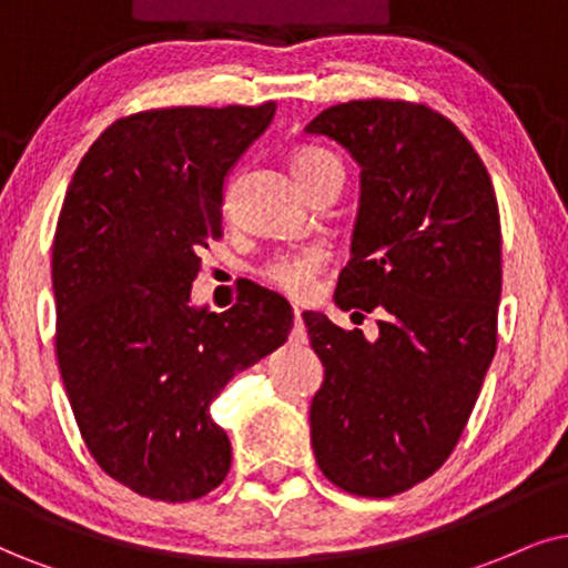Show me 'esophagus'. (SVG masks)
Listing matches in <instances>:
<instances>
[{
	"label": "esophagus",
	"instance_id": "esophagus-1",
	"mask_svg": "<svg viewBox=\"0 0 568 568\" xmlns=\"http://www.w3.org/2000/svg\"><path fill=\"white\" fill-rule=\"evenodd\" d=\"M293 322H296V329L304 327V322H301V308L293 306Z\"/></svg>",
	"mask_w": 568,
	"mask_h": 568
}]
</instances>
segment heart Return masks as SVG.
<instances>
[{
    "mask_svg": "<svg viewBox=\"0 0 568 568\" xmlns=\"http://www.w3.org/2000/svg\"><path fill=\"white\" fill-rule=\"evenodd\" d=\"M291 168L296 172L301 185L312 183L327 170H341V160L333 152L322 146H301L291 154ZM322 264H325V251L322 248H298V251H283V254L272 256L264 262L260 270L262 280L272 288L285 293L291 298H304L308 291L314 288V277L320 275Z\"/></svg>",
    "mask_w": 568,
    "mask_h": 568,
    "instance_id": "b5f03b06",
    "label": "heart"
}]
</instances>
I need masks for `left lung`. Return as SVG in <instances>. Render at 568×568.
<instances>
[{
    "instance_id": "1",
    "label": "left lung",
    "mask_w": 568,
    "mask_h": 568,
    "mask_svg": "<svg viewBox=\"0 0 568 568\" xmlns=\"http://www.w3.org/2000/svg\"><path fill=\"white\" fill-rule=\"evenodd\" d=\"M306 131L362 164L354 256L335 304L383 314L375 343L304 314L325 364L308 414L312 448L341 490L390 498L454 454L495 356L498 199L475 146L427 104L354 99Z\"/></svg>"
}]
</instances>
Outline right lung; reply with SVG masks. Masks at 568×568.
I'll use <instances>...</instances> for the list:
<instances>
[{
	"mask_svg": "<svg viewBox=\"0 0 568 568\" xmlns=\"http://www.w3.org/2000/svg\"><path fill=\"white\" fill-rule=\"evenodd\" d=\"M272 114L275 102L125 114L64 193L57 362L93 462L143 498L185 504L227 477L212 400L288 341V301L260 285L222 314L191 306L201 248L222 239L227 172Z\"/></svg>",
	"mask_w": 568,
	"mask_h": 568,
	"instance_id": "right-lung-1",
	"label": "right lung"
}]
</instances>
